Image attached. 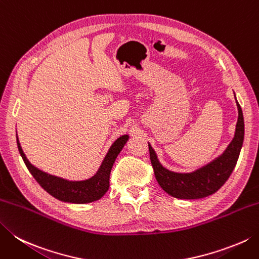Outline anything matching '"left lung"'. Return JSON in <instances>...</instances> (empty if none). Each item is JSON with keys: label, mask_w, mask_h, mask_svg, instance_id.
<instances>
[{"label": "left lung", "mask_w": 259, "mask_h": 259, "mask_svg": "<svg viewBox=\"0 0 259 259\" xmlns=\"http://www.w3.org/2000/svg\"><path fill=\"white\" fill-rule=\"evenodd\" d=\"M237 108L238 121L236 133L230 145L227 147L225 153L218 157L217 159L211 161L206 166H203L202 168L193 171V173H174V171L164 168L157 159L154 149L151 148L150 145H148L155 177L166 193L176 197V199H202V197H206L215 193L226 183L235 168L242 143H244V116H242V111L238 102Z\"/></svg>", "instance_id": "1"}]
</instances>
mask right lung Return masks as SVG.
I'll use <instances>...</instances> for the list:
<instances>
[{
	"mask_svg": "<svg viewBox=\"0 0 259 259\" xmlns=\"http://www.w3.org/2000/svg\"><path fill=\"white\" fill-rule=\"evenodd\" d=\"M129 139V136H122L116 139L113 145L109 149V153L106 154L105 158L101 165L100 169L98 170L93 177L86 181L72 182L67 180H63L60 177L53 176L50 174L45 173V171L35 168L33 165L30 164V161L25 157L23 150L20 146L18 136H17V144L18 148L24 161L25 166L29 169L30 173L34 177V180L38 182L39 185L42 189L48 192L50 195H53L56 199L64 202H69V203H90L96 200H100L106 191L109 190L110 186V173L112 169V166L116 156L119 155L121 149L123 148L126 140Z\"/></svg>",
	"mask_w": 259,
	"mask_h": 259,
	"instance_id": "1",
	"label": "right lung"
}]
</instances>
